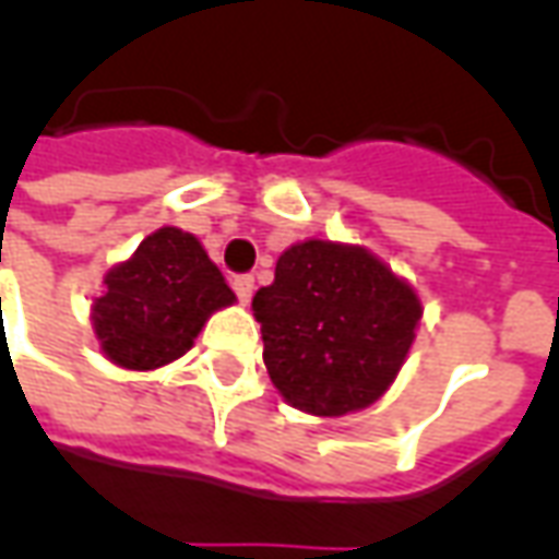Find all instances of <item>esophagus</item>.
<instances>
[{"label":"esophagus","mask_w":559,"mask_h":559,"mask_svg":"<svg viewBox=\"0 0 559 559\" xmlns=\"http://www.w3.org/2000/svg\"><path fill=\"white\" fill-rule=\"evenodd\" d=\"M233 293H236V299L242 305L251 302V296H254V278L251 275H236L233 278Z\"/></svg>","instance_id":"34e87169"}]
</instances>
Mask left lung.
I'll return each mask as SVG.
<instances>
[{"instance_id": "obj_1", "label": "left lung", "mask_w": 559, "mask_h": 559, "mask_svg": "<svg viewBox=\"0 0 559 559\" xmlns=\"http://www.w3.org/2000/svg\"><path fill=\"white\" fill-rule=\"evenodd\" d=\"M269 377L293 407L344 416L374 404L407 359L421 305L359 245L308 239L254 296Z\"/></svg>"}]
</instances>
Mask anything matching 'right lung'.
Returning <instances> with one entry per match:
<instances>
[{
	"mask_svg": "<svg viewBox=\"0 0 559 559\" xmlns=\"http://www.w3.org/2000/svg\"><path fill=\"white\" fill-rule=\"evenodd\" d=\"M233 299L203 245L191 233L160 227L104 275L92 329L110 362L152 371L191 350L209 314Z\"/></svg>",
	"mask_w": 559,
	"mask_h": 559,
	"instance_id": "obj_1",
	"label": "right lung"
}]
</instances>
